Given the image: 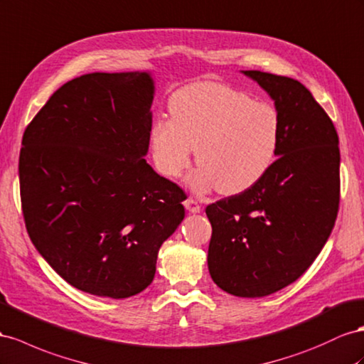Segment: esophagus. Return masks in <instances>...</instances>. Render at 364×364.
Masks as SVG:
<instances>
[{
	"label": "esophagus",
	"mask_w": 364,
	"mask_h": 364,
	"mask_svg": "<svg viewBox=\"0 0 364 364\" xmlns=\"http://www.w3.org/2000/svg\"><path fill=\"white\" fill-rule=\"evenodd\" d=\"M183 205H185V208L188 210L190 213H193V214H198V213L202 211V206L198 202H196L194 199H186L183 202Z\"/></svg>",
	"instance_id": "esophagus-1"
}]
</instances>
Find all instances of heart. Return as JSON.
<instances>
[{
	"mask_svg": "<svg viewBox=\"0 0 364 364\" xmlns=\"http://www.w3.org/2000/svg\"><path fill=\"white\" fill-rule=\"evenodd\" d=\"M168 110L171 117H156L150 127L156 168L166 178L182 176L196 149L193 188L203 193L219 186L223 194H237L276 161L282 119L268 102L225 84L194 82L171 95Z\"/></svg>",
	"mask_w": 364,
	"mask_h": 364,
	"instance_id": "1",
	"label": "heart"
}]
</instances>
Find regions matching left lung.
<instances>
[{
    "label": "left lung",
    "mask_w": 364,
    "mask_h": 364,
    "mask_svg": "<svg viewBox=\"0 0 364 364\" xmlns=\"http://www.w3.org/2000/svg\"><path fill=\"white\" fill-rule=\"evenodd\" d=\"M282 119L277 159L240 194L206 206L213 282L235 297H264L296 282L325 247L340 202L338 134L301 82L242 70Z\"/></svg>",
    "instance_id": "obj_1"
}]
</instances>
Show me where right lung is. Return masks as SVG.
<instances>
[{"label": "right lung", "instance_id": "1", "mask_svg": "<svg viewBox=\"0 0 364 364\" xmlns=\"http://www.w3.org/2000/svg\"><path fill=\"white\" fill-rule=\"evenodd\" d=\"M150 72L88 73L65 82L27 125L19 153L32 243L76 289L127 299L154 279L161 245L185 218V194L144 159Z\"/></svg>", "mask_w": 364, "mask_h": 364}]
</instances>
